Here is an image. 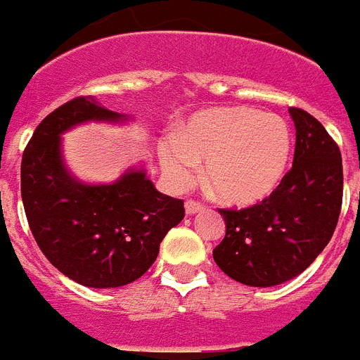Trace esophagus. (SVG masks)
<instances>
[{
	"label": "esophagus",
	"mask_w": 360,
	"mask_h": 360,
	"mask_svg": "<svg viewBox=\"0 0 360 360\" xmlns=\"http://www.w3.org/2000/svg\"><path fill=\"white\" fill-rule=\"evenodd\" d=\"M203 211V205L196 200H187L186 202V212L187 214H196V212H202Z\"/></svg>",
	"instance_id": "1"
}]
</instances>
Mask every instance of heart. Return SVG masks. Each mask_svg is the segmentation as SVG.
<instances>
[{
  "label": "heart",
  "mask_w": 360,
  "mask_h": 360,
  "mask_svg": "<svg viewBox=\"0 0 360 360\" xmlns=\"http://www.w3.org/2000/svg\"><path fill=\"white\" fill-rule=\"evenodd\" d=\"M290 153V129L281 117L238 106L195 113L176 139L160 142L158 158L178 189L193 184L205 160L203 178L219 198L232 205H254L279 186Z\"/></svg>",
  "instance_id": "b5f03b06"
}]
</instances>
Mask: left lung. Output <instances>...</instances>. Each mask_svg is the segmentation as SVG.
<instances>
[{
  "instance_id": "8db88e82",
  "label": "left lung",
  "mask_w": 360,
  "mask_h": 360,
  "mask_svg": "<svg viewBox=\"0 0 360 360\" xmlns=\"http://www.w3.org/2000/svg\"><path fill=\"white\" fill-rule=\"evenodd\" d=\"M295 126L292 169L252 207L219 209L225 238L216 265L249 287H274L299 276L332 240L342 205L339 146L317 119L288 108Z\"/></svg>"
}]
</instances>
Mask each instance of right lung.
I'll use <instances>...</instances> for the list:
<instances>
[{"label": "right lung", "instance_id": "right-lung-1", "mask_svg": "<svg viewBox=\"0 0 360 360\" xmlns=\"http://www.w3.org/2000/svg\"><path fill=\"white\" fill-rule=\"evenodd\" d=\"M126 122L128 115L77 97L53 110L21 160V198L39 249L79 285L117 288L155 263L160 241L184 219V202L162 195L144 169L113 184H86L68 171L61 135L84 122Z\"/></svg>", "mask_w": 360, "mask_h": 360}]
</instances>
